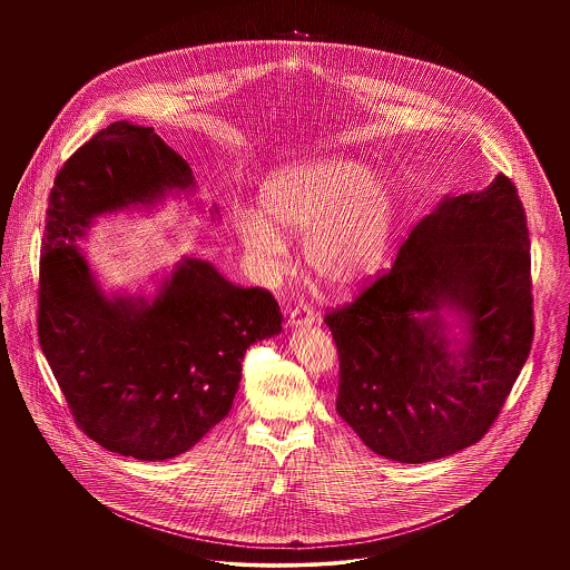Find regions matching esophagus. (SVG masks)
<instances>
[{"instance_id": "obj_1", "label": "esophagus", "mask_w": 570, "mask_h": 570, "mask_svg": "<svg viewBox=\"0 0 570 570\" xmlns=\"http://www.w3.org/2000/svg\"><path fill=\"white\" fill-rule=\"evenodd\" d=\"M316 321L314 316V309L307 305V303H298L293 309H291V316H288V325L291 326H305L312 325Z\"/></svg>"}]
</instances>
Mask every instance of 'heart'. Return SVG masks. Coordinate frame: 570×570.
Masks as SVG:
<instances>
[{
	"mask_svg": "<svg viewBox=\"0 0 570 570\" xmlns=\"http://www.w3.org/2000/svg\"><path fill=\"white\" fill-rule=\"evenodd\" d=\"M262 216L239 219L245 247L277 263L288 245L279 230L307 237L312 269L337 291L379 273L391 244L395 198L365 164L328 156L277 168L261 188Z\"/></svg>",
	"mask_w": 570,
	"mask_h": 570,
	"instance_id": "b5f03b06",
	"label": "heart"
}]
</instances>
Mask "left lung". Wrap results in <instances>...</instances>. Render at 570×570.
I'll use <instances>...</instances> for the list:
<instances>
[{"label":"left lung","mask_w":570,"mask_h":570,"mask_svg":"<svg viewBox=\"0 0 570 570\" xmlns=\"http://www.w3.org/2000/svg\"><path fill=\"white\" fill-rule=\"evenodd\" d=\"M530 237L515 184L446 196L400 245L389 272L331 309L340 356L337 412L382 458L423 463L479 442L532 348ZM442 304L469 316L471 346L445 351Z\"/></svg>","instance_id":"obj_1"}]
</instances>
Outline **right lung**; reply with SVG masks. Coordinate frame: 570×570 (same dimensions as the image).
Wrapping results in <instances>:
<instances>
[{"label":"right lung","mask_w":570,"mask_h":570,"mask_svg":"<svg viewBox=\"0 0 570 570\" xmlns=\"http://www.w3.org/2000/svg\"><path fill=\"white\" fill-rule=\"evenodd\" d=\"M191 186L154 128L115 121L63 163L49 194L38 340L82 434L124 458L170 460L230 412L242 361L282 331L269 291L186 261L154 303L100 293L75 237L91 217Z\"/></svg>","instance_id":"1"}]
</instances>
